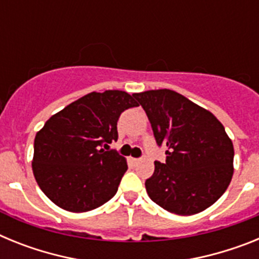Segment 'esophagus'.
<instances>
[{"label": "esophagus", "mask_w": 259, "mask_h": 259, "mask_svg": "<svg viewBox=\"0 0 259 259\" xmlns=\"http://www.w3.org/2000/svg\"><path fill=\"white\" fill-rule=\"evenodd\" d=\"M131 162H132V163L137 164L139 162H140V159H139V158H131Z\"/></svg>", "instance_id": "34e87169"}]
</instances>
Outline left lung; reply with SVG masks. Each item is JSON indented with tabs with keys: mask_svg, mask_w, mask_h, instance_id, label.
Returning a JSON list of instances; mask_svg holds the SVG:
<instances>
[{
	"mask_svg": "<svg viewBox=\"0 0 259 259\" xmlns=\"http://www.w3.org/2000/svg\"><path fill=\"white\" fill-rule=\"evenodd\" d=\"M152 124L166 162L155 161L145 188L152 201L167 211L192 215L218 201L233 174V145L223 124L170 89L135 93Z\"/></svg>",
	"mask_w": 259,
	"mask_h": 259,
	"instance_id": "1",
	"label": "left lung"
}]
</instances>
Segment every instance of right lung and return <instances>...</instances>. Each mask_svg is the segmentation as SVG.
<instances>
[{"mask_svg": "<svg viewBox=\"0 0 259 259\" xmlns=\"http://www.w3.org/2000/svg\"><path fill=\"white\" fill-rule=\"evenodd\" d=\"M136 106L127 92L105 91L89 93L50 116L36 134L32 161L36 182L50 201L83 212L115 196L127 162L116 150L102 148L118 140L119 116Z\"/></svg>", "mask_w": 259, "mask_h": 259, "instance_id": "1", "label": "right lung"}]
</instances>
